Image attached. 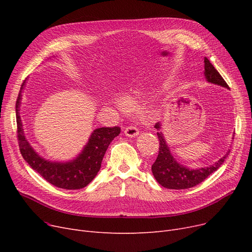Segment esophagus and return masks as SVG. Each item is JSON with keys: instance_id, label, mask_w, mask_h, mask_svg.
<instances>
[{"instance_id": "obj_1", "label": "esophagus", "mask_w": 252, "mask_h": 252, "mask_svg": "<svg viewBox=\"0 0 252 252\" xmlns=\"http://www.w3.org/2000/svg\"><path fill=\"white\" fill-rule=\"evenodd\" d=\"M125 134L126 137L128 138H135L139 135V130L136 126H128L126 127H125Z\"/></svg>"}]
</instances>
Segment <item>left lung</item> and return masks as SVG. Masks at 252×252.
Here are the masks:
<instances>
[{
  "label": "left lung",
  "instance_id": "obj_1",
  "mask_svg": "<svg viewBox=\"0 0 252 252\" xmlns=\"http://www.w3.org/2000/svg\"><path fill=\"white\" fill-rule=\"evenodd\" d=\"M204 77L206 82L229 89L227 83L223 81L221 75L215 68V66L205 57L204 58ZM157 131V137L159 140V153L155 162L152 164V174L156 181L161 186L167 189H188L195 187L196 185L203 182L209 175H211L223 163L228 157L230 150L224 154L213 165H208L200 168H189L177 161L174 155L171 154L168 145L165 141L164 135L161 130V124L157 123L154 126Z\"/></svg>",
  "mask_w": 252,
  "mask_h": 252
}]
</instances>
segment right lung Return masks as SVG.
Instances as JSON below:
<instances>
[{
	"instance_id": "add662e5",
	"label": "right lung",
	"mask_w": 252,
	"mask_h": 252,
	"mask_svg": "<svg viewBox=\"0 0 252 252\" xmlns=\"http://www.w3.org/2000/svg\"><path fill=\"white\" fill-rule=\"evenodd\" d=\"M25 82L20 88L16 101L17 135L22 157L34 171L58 188L66 190L85 188L97 176L105 152L112 140L121 133V128L114 126L94 129L82 152L73 159L68 161H51L46 159L32 148L24 134L19 111Z\"/></svg>"
}]
</instances>
